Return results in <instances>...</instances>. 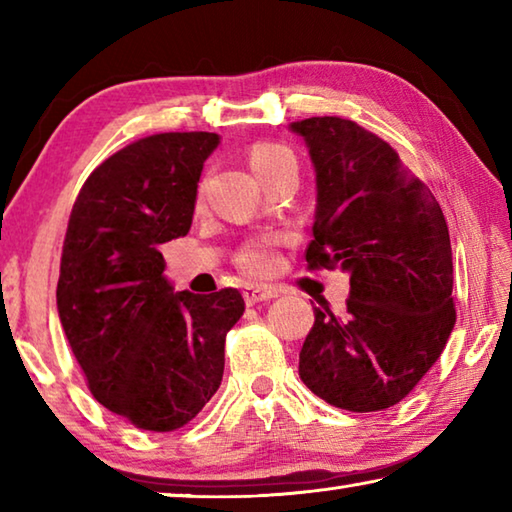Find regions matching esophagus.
I'll return each mask as SVG.
<instances>
[{"label":"esophagus","instance_id":"obj_1","mask_svg":"<svg viewBox=\"0 0 512 512\" xmlns=\"http://www.w3.org/2000/svg\"><path fill=\"white\" fill-rule=\"evenodd\" d=\"M277 298V289L275 287H266V284H248L244 289V300L248 307L257 305V302H268Z\"/></svg>","mask_w":512,"mask_h":512}]
</instances>
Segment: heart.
I'll use <instances>...</instances> for the list:
<instances>
[{
    "label": "heart",
    "instance_id": "heart-1",
    "mask_svg": "<svg viewBox=\"0 0 512 512\" xmlns=\"http://www.w3.org/2000/svg\"><path fill=\"white\" fill-rule=\"evenodd\" d=\"M250 169H253L259 183L266 176H271L275 169H280L284 162H296L293 153L282 144H255L248 153ZM239 266L253 275H266L275 268V255L266 244H248L239 253Z\"/></svg>",
    "mask_w": 512,
    "mask_h": 512
}]
</instances>
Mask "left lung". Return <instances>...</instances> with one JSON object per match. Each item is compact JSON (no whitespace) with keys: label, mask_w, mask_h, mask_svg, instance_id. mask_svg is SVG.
<instances>
[{"label":"left lung","mask_w":512,"mask_h":512,"mask_svg":"<svg viewBox=\"0 0 512 512\" xmlns=\"http://www.w3.org/2000/svg\"><path fill=\"white\" fill-rule=\"evenodd\" d=\"M316 171L309 268L350 275L348 314L314 307L300 379L345 411L404 400L452 334L454 268L443 210L381 137L341 117L289 126Z\"/></svg>","instance_id":"obj_1"}]
</instances>
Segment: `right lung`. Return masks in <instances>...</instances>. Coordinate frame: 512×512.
<instances>
[{
    "instance_id": "1",
    "label": "right lung",
    "mask_w": 512,
    "mask_h": 512,
    "mask_svg": "<svg viewBox=\"0 0 512 512\" xmlns=\"http://www.w3.org/2000/svg\"><path fill=\"white\" fill-rule=\"evenodd\" d=\"M216 133H160L90 173L67 223L58 316L92 395L146 431L180 429L219 391L237 289L173 291L160 246L185 237Z\"/></svg>"
}]
</instances>
